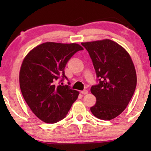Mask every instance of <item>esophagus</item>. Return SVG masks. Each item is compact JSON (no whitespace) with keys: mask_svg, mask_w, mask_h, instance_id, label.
<instances>
[{"mask_svg":"<svg viewBox=\"0 0 151 151\" xmlns=\"http://www.w3.org/2000/svg\"><path fill=\"white\" fill-rule=\"evenodd\" d=\"M81 93L82 94H84V95H86L88 93V91L87 90H84V91H81Z\"/></svg>","mask_w":151,"mask_h":151,"instance_id":"esophagus-1","label":"esophagus"}]
</instances>
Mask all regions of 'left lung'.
Instances as JSON below:
<instances>
[{
  "label": "left lung",
  "mask_w": 151,
  "mask_h": 151,
  "mask_svg": "<svg viewBox=\"0 0 151 151\" xmlns=\"http://www.w3.org/2000/svg\"><path fill=\"white\" fill-rule=\"evenodd\" d=\"M89 53L99 79L91 88L96 98L91 111L97 118L111 120L125 110L135 92L137 75L128 51L109 39L82 42Z\"/></svg>",
  "instance_id": "8db88e82"
}]
</instances>
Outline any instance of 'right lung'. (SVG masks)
Here are the masks:
<instances>
[{
	"instance_id": "add662e5",
	"label": "right lung",
	"mask_w": 151,
	"mask_h": 151,
	"mask_svg": "<svg viewBox=\"0 0 151 151\" xmlns=\"http://www.w3.org/2000/svg\"><path fill=\"white\" fill-rule=\"evenodd\" d=\"M83 47L76 43L47 42L29 52L22 61L19 73L22 96L37 117L54 124L65 118L79 91L67 85H56L60 76L65 75L69 59Z\"/></svg>"
}]
</instances>
